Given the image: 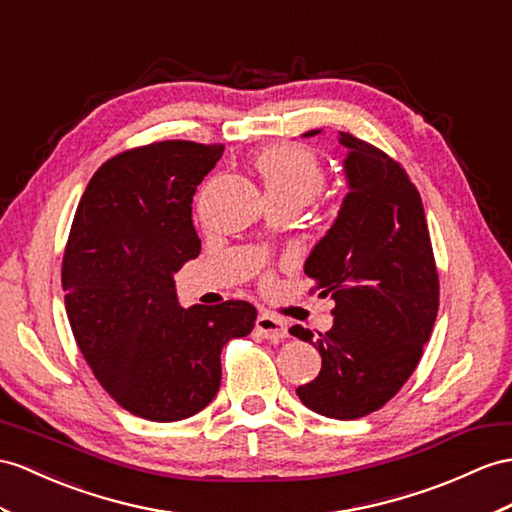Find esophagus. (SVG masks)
Segmentation results:
<instances>
[{
    "label": "esophagus",
    "instance_id": "1",
    "mask_svg": "<svg viewBox=\"0 0 512 512\" xmlns=\"http://www.w3.org/2000/svg\"><path fill=\"white\" fill-rule=\"evenodd\" d=\"M256 328L269 341H280V339H286V336H289V326H286V321L276 317V315H271V313L258 315Z\"/></svg>",
    "mask_w": 512,
    "mask_h": 512
}]
</instances>
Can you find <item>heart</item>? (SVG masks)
Instances as JSON below:
<instances>
[{"label":"heart","instance_id":"heart-1","mask_svg":"<svg viewBox=\"0 0 512 512\" xmlns=\"http://www.w3.org/2000/svg\"><path fill=\"white\" fill-rule=\"evenodd\" d=\"M254 167L263 178L271 202L304 206L326 186V167L313 149L299 143L273 145L256 154Z\"/></svg>","mask_w":512,"mask_h":512}]
</instances>
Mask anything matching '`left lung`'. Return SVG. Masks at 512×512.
I'll list each match as a JSON object with an SVG mask.
<instances>
[{"label": "left lung", "instance_id": "1", "mask_svg": "<svg viewBox=\"0 0 512 512\" xmlns=\"http://www.w3.org/2000/svg\"><path fill=\"white\" fill-rule=\"evenodd\" d=\"M317 130L306 132V136ZM343 162L350 193L334 226L306 260L310 295L332 297L334 326L313 341L319 376L297 395L332 419H360L397 395L417 369L439 310V271L421 195L400 162L350 132Z\"/></svg>", "mask_w": 512, "mask_h": 512}]
</instances>
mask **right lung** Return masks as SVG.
<instances>
[{
  "mask_svg": "<svg viewBox=\"0 0 512 512\" xmlns=\"http://www.w3.org/2000/svg\"><path fill=\"white\" fill-rule=\"evenodd\" d=\"M221 154V143L158 141L112 156L69 230L62 291L73 336L112 400L149 421L213 402L221 350L254 330L249 302L182 308L173 282L202 249L191 204Z\"/></svg>",
  "mask_w": 512,
  "mask_h": 512,
  "instance_id": "1",
  "label": "right lung"
}]
</instances>
